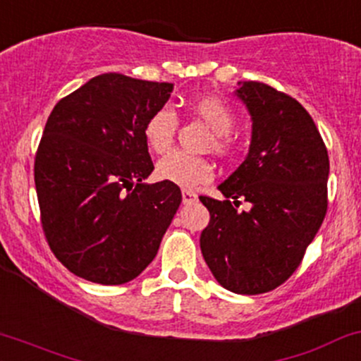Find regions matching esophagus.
<instances>
[{
  "instance_id": "esophagus-1",
  "label": "esophagus",
  "mask_w": 361,
  "mask_h": 361,
  "mask_svg": "<svg viewBox=\"0 0 361 361\" xmlns=\"http://www.w3.org/2000/svg\"><path fill=\"white\" fill-rule=\"evenodd\" d=\"M181 199H183V204H195L199 197L192 190H181Z\"/></svg>"
}]
</instances>
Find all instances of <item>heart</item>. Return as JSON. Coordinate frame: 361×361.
I'll return each mask as SVG.
<instances>
[{
    "instance_id": "1",
    "label": "heart",
    "mask_w": 361,
    "mask_h": 361,
    "mask_svg": "<svg viewBox=\"0 0 361 361\" xmlns=\"http://www.w3.org/2000/svg\"><path fill=\"white\" fill-rule=\"evenodd\" d=\"M190 113L204 123L212 132V138L207 142V149H212L219 156H228L235 149V138L231 130L235 126V113L217 97H200L190 102ZM178 130V118L171 109L161 108L149 116L144 126V137L152 152H169L173 147L174 135ZM157 176L169 183L183 188L197 187L212 180V164L205 157L190 156L185 152H173L157 162Z\"/></svg>"
}]
</instances>
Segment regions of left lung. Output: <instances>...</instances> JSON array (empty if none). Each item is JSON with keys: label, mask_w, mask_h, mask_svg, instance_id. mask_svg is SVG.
Here are the masks:
<instances>
[{"label": "left lung", "mask_w": 361, "mask_h": 361, "mask_svg": "<svg viewBox=\"0 0 361 361\" xmlns=\"http://www.w3.org/2000/svg\"><path fill=\"white\" fill-rule=\"evenodd\" d=\"M238 85L236 96L252 116L250 150L217 187L224 200L200 195L211 214L200 250L221 286L260 295L298 269L326 217L329 156L296 99L262 82ZM241 200L250 212L238 211Z\"/></svg>", "instance_id": "1"}]
</instances>
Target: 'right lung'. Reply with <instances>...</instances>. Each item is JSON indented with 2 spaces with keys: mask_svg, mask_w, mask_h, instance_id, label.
<instances>
[{
  "mask_svg": "<svg viewBox=\"0 0 361 361\" xmlns=\"http://www.w3.org/2000/svg\"><path fill=\"white\" fill-rule=\"evenodd\" d=\"M173 84L102 73L51 111L34 162L42 231L56 259L97 284H123L152 262L181 204L154 171L145 121Z\"/></svg>",
  "mask_w": 361,
  "mask_h": 361,
  "instance_id": "right-lung-1",
  "label": "right lung"
}]
</instances>
